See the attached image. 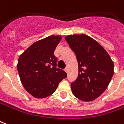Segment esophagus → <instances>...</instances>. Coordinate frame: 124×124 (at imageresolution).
Returning <instances> with one entry per match:
<instances>
[{
  "instance_id": "obj_1",
  "label": "esophagus",
  "mask_w": 124,
  "mask_h": 124,
  "mask_svg": "<svg viewBox=\"0 0 124 124\" xmlns=\"http://www.w3.org/2000/svg\"><path fill=\"white\" fill-rule=\"evenodd\" d=\"M65 71H66V73H68V68H66L65 69Z\"/></svg>"
}]
</instances>
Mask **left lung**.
Segmentation results:
<instances>
[{
	"label": "left lung",
	"mask_w": 124,
	"mask_h": 124,
	"mask_svg": "<svg viewBox=\"0 0 124 124\" xmlns=\"http://www.w3.org/2000/svg\"><path fill=\"white\" fill-rule=\"evenodd\" d=\"M76 54L78 77L71 83V91L83 101H92L106 90L114 74V63L97 41L85 34L65 37Z\"/></svg>",
	"instance_id": "8db88e82"
}]
</instances>
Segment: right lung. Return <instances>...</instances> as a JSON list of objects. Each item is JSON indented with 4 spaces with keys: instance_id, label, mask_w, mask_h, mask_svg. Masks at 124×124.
I'll list each match as a JSON object with an SVG mask.
<instances>
[{
    "instance_id": "obj_1",
    "label": "right lung",
    "mask_w": 124,
    "mask_h": 124,
    "mask_svg": "<svg viewBox=\"0 0 124 124\" xmlns=\"http://www.w3.org/2000/svg\"><path fill=\"white\" fill-rule=\"evenodd\" d=\"M61 39V35H50L36 41L19 57L17 69L21 82L35 98L51 95L67 77L64 71L56 68L54 51Z\"/></svg>"
}]
</instances>
